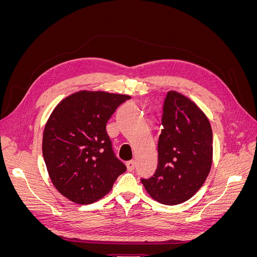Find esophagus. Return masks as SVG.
Returning <instances> with one entry per match:
<instances>
[{
  "instance_id": "obj_1",
  "label": "esophagus",
  "mask_w": 257,
  "mask_h": 257,
  "mask_svg": "<svg viewBox=\"0 0 257 257\" xmlns=\"http://www.w3.org/2000/svg\"><path fill=\"white\" fill-rule=\"evenodd\" d=\"M126 168H127L128 172H133L134 168H135V162L134 161L126 162Z\"/></svg>"
}]
</instances>
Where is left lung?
I'll return each instance as SVG.
<instances>
[{
    "mask_svg": "<svg viewBox=\"0 0 257 257\" xmlns=\"http://www.w3.org/2000/svg\"><path fill=\"white\" fill-rule=\"evenodd\" d=\"M162 125L158 168L142 183L158 203L174 206L190 199L206 181L212 165V130L204 111L177 91L167 93Z\"/></svg>",
    "mask_w": 257,
    "mask_h": 257,
    "instance_id": "1",
    "label": "left lung"
}]
</instances>
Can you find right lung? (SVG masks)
Listing matches in <instances>:
<instances>
[{
  "label": "right lung",
  "mask_w": 257,
  "mask_h": 257,
  "mask_svg": "<svg viewBox=\"0 0 257 257\" xmlns=\"http://www.w3.org/2000/svg\"><path fill=\"white\" fill-rule=\"evenodd\" d=\"M131 96L79 91L54 108L43 134V155L52 184L76 204L104 197L125 165L115 158L107 121Z\"/></svg>",
  "instance_id": "1"
}]
</instances>
